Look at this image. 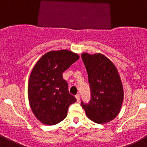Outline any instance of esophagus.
I'll return each mask as SVG.
<instances>
[{
	"instance_id": "1",
	"label": "esophagus",
	"mask_w": 147,
	"mask_h": 147,
	"mask_svg": "<svg viewBox=\"0 0 147 147\" xmlns=\"http://www.w3.org/2000/svg\"><path fill=\"white\" fill-rule=\"evenodd\" d=\"M76 101H77V102H80V94L76 95Z\"/></svg>"
}]
</instances>
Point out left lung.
<instances>
[{
	"mask_svg": "<svg viewBox=\"0 0 147 147\" xmlns=\"http://www.w3.org/2000/svg\"><path fill=\"white\" fill-rule=\"evenodd\" d=\"M82 59L86 67L91 99L81 102L86 115L93 121L105 124L112 121L120 112L124 90L117 68L102 54L83 53Z\"/></svg>",
	"mask_w": 147,
	"mask_h": 147,
	"instance_id": "1",
	"label": "left lung"
}]
</instances>
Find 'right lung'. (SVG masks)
<instances>
[{
    "instance_id": "right-lung-1",
    "label": "right lung",
    "mask_w": 147,
    "mask_h": 147,
    "mask_svg": "<svg viewBox=\"0 0 147 147\" xmlns=\"http://www.w3.org/2000/svg\"><path fill=\"white\" fill-rule=\"evenodd\" d=\"M79 58L71 51H51L34 67L28 81V101L34 115L43 124L54 125L64 120L69 106L76 102L62 73Z\"/></svg>"
}]
</instances>
